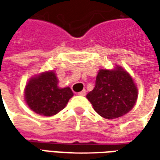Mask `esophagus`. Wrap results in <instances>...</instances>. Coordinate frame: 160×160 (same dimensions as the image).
Returning a JSON list of instances; mask_svg holds the SVG:
<instances>
[{
    "label": "esophagus",
    "mask_w": 160,
    "mask_h": 160,
    "mask_svg": "<svg viewBox=\"0 0 160 160\" xmlns=\"http://www.w3.org/2000/svg\"><path fill=\"white\" fill-rule=\"evenodd\" d=\"M85 93H86V91H85V90H83V91H81V92H78V95L84 96L85 95Z\"/></svg>",
    "instance_id": "esophagus-1"
}]
</instances>
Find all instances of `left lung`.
<instances>
[{
    "label": "left lung",
    "instance_id": "8db88e82",
    "mask_svg": "<svg viewBox=\"0 0 160 160\" xmlns=\"http://www.w3.org/2000/svg\"><path fill=\"white\" fill-rule=\"evenodd\" d=\"M138 96L131 76L122 68L101 69L95 87L86 95L93 108L104 118H117L132 109Z\"/></svg>",
    "mask_w": 160,
    "mask_h": 160
}]
</instances>
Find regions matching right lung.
<instances>
[{"label": "right lung", "mask_w": 160, "mask_h": 160, "mask_svg": "<svg viewBox=\"0 0 160 160\" xmlns=\"http://www.w3.org/2000/svg\"><path fill=\"white\" fill-rule=\"evenodd\" d=\"M73 92L69 87L58 88V79L53 71L33 77L26 86L25 99L35 113L51 117L62 110Z\"/></svg>", "instance_id": "obj_1"}]
</instances>
